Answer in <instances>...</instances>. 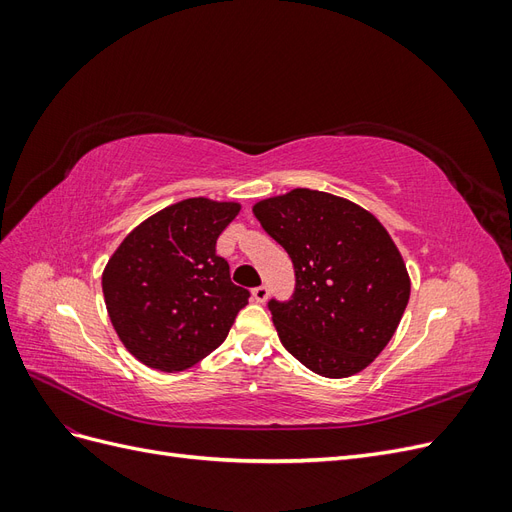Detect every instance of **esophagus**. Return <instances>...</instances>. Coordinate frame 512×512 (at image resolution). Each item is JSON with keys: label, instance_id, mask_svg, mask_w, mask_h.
Returning <instances> with one entry per match:
<instances>
[{"label": "esophagus", "instance_id": "obj_1", "mask_svg": "<svg viewBox=\"0 0 512 512\" xmlns=\"http://www.w3.org/2000/svg\"><path fill=\"white\" fill-rule=\"evenodd\" d=\"M267 297H269V288H267V286H258V288L252 290V299H254L256 303H265Z\"/></svg>", "mask_w": 512, "mask_h": 512}]
</instances>
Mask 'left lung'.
Returning <instances> with one entry per match:
<instances>
[{"label": "left lung", "mask_w": 512, "mask_h": 512, "mask_svg": "<svg viewBox=\"0 0 512 512\" xmlns=\"http://www.w3.org/2000/svg\"><path fill=\"white\" fill-rule=\"evenodd\" d=\"M254 215L294 267L292 297L267 303L284 348L324 378L365 369L391 342L410 299L389 232L350 200L303 188L262 200Z\"/></svg>", "instance_id": "1"}]
</instances>
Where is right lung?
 <instances>
[{
	"instance_id": "right-lung-1",
	"label": "right lung",
	"mask_w": 512,
	"mask_h": 512,
	"mask_svg": "<svg viewBox=\"0 0 512 512\" xmlns=\"http://www.w3.org/2000/svg\"><path fill=\"white\" fill-rule=\"evenodd\" d=\"M237 203L188 198L151 215L121 241L102 275L108 316L138 361L188 369L218 348L250 290L230 282L215 254Z\"/></svg>"
}]
</instances>
